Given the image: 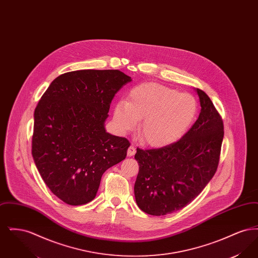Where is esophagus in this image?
<instances>
[{
  "mask_svg": "<svg viewBox=\"0 0 258 258\" xmlns=\"http://www.w3.org/2000/svg\"><path fill=\"white\" fill-rule=\"evenodd\" d=\"M135 153H136V148H135V145H131L130 148L127 149V156L133 157Z\"/></svg>",
  "mask_w": 258,
  "mask_h": 258,
  "instance_id": "esophagus-1",
  "label": "esophagus"
}]
</instances>
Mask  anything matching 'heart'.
Masks as SVG:
<instances>
[{
	"label": "heart",
	"mask_w": 258,
	"mask_h": 258,
	"mask_svg": "<svg viewBox=\"0 0 258 258\" xmlns=\"http://www.w3.org/2000/svg\"><path fill=\"white\" fill-rule=\"evenodd\" d=\"M197 98L189 93L159 83H143L135 87L127 101L114 106L113 122L121 134L139 128L141 141L149 146L161 148L179 140L187 132L197 116Z\"/></svg>",
	"instance_id": "1"
}]
</instances>
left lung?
<instances>
[{
    "label": "left lung",
    "mask_w": 258,
    "mask_h": 258,
    "mask_svg": "<svg viewBox=\"0 0 258 258\" xmlns=\"http://www.w3.org/2000/svg\"><path fill=\"white\" fill-rule=\"evenodd\" d=\"M197 92L201 111L183 137L165 147L136 150L135 200L149 215L164 216L184 208L218 169L223 122L208 95L200 89Z\"/></svg>",
    "instance_id": "obj_1"
}]
</instances>
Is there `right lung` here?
I'll return each mask as SVG.
<instances>
[{"label": "right lung", "mask_w": 258, "mask_h": 258, "mask_svg": "<svg viewBox=\"0 0 258 258\" xmlns=\"http://www.w3.org/2000/svg\"><path fill=\"white\" fill-rule=\"evenodd\" d=\"M132 81L118 70H83L52 81L35 109L32 155L53 195L83 205L101 176L126 157L130 141L105 132L111 101Z\"/></svg>", "instance_id": "1"}]
</instances>
